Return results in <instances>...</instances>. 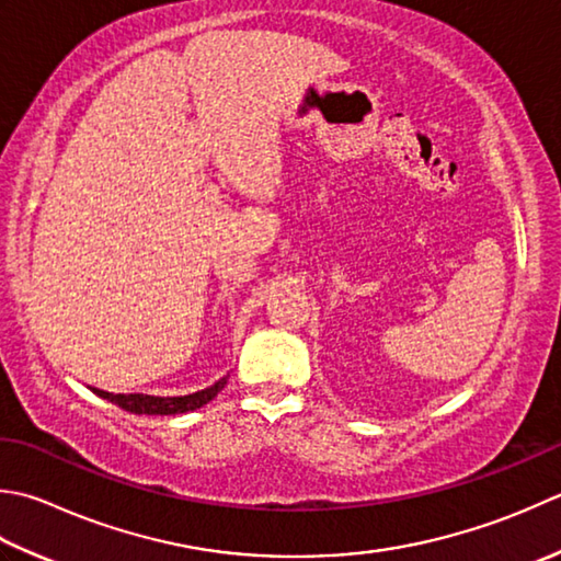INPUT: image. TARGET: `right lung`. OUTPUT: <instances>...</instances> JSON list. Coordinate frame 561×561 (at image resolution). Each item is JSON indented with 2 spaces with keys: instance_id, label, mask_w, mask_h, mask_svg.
<instances>
[{
  "instance_id": "obj_1",
  "label": "right lung",
  "mask_w": 561,
  "mask_h": 561,
  "mask_svg": "<svg viewBox=\"0 0 561 561\" xmlns=\"http://www.w3.org/2000/svg\"><path fill=\"white\" fill-rule=\"evenodd\" d=\"M228 377L218 379L211 387H206L202 391L186 393V397H150V393H112V391H102V389H92L96 397H102L106 401L116 403L118 409H124L128 413L136 415H174V413H186V411H196L202 409L204 403L211 401L218 391L226 387Z\"/></svg>"
}]
</instances>
